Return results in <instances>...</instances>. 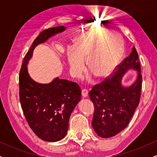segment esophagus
<instances>
[{
    "label": "esophagus",
    "instance_id": "esophagus-1",
    "mask_svg": "<svg viewBox=\"0 0 157 157\" xmlns=\"http://www.w3.org/2000/svg\"><path fill=\"white\" fill-rule=\"evenodd\" d=\"M88 94H89V91L87 89H82V96L83 97H87Z\"/></svg>",
    "mask_w": 157,
    "mask_h": 157
}]
</instances>
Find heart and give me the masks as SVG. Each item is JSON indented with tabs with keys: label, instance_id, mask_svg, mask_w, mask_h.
<instances>
[{
	"label": "heart",
	"instance_id": "1",
	"mask_svg": "<svg viewBox=\"0 0 157 157\" xmlns=\"http://www.w3.org/2000/svg\"><path fill=\"white\" fill-rule=\"evenodd\" d=\"M108 30H91L79 35L74 47L67 49L68 64L75 77L82 76L86 68L97 79H105L120 64L123 55V45Z\"/></svg>",
	"mask_w": 157,
	"mask_h": 157
}]
</instances>
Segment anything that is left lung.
Instances as JSON below:
<instances>
[{"label": "left lung", "mask_w": 157, "mask_h": 157, "mask_svg": "<svg viewBox=\"0 0 157 157\" xmlns=\"http://www.w3.org/2000/svg\"><path fill=\"white\" fill-rule=\"evenodd\" d=\"M130 69L138 71L136 81L130 86L121 84L122 77ZM142 77L138 53L133 46L129 56L118 66L111 78L95 85L89 92L94 105L92 127L99 136H115L127 127L139 105Z\"/></svg>", "instance_id": "1"}]
</instances>
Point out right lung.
<instances>
[{
    "mask_svg": "<svg viewBox=\"0 0 157 157\" xmlns=\"http://www.w3.org/2000/svg\"><path fill=\"white\" fill-rule=\"evenodd\" d=\"M65 30L66 27L60 26L40 32L25 56L19 75L20 101L26 121L39 138L52 142L66 136L70 116L81 99L80 87L59 77L46 84L35 82L27 65L37 45Z\"/></svg>",
    "mask_w": 157,
    "mask_h": 157,
    "instance_id": "add662e5",
    "label": "right lung"
}]
</instances>
